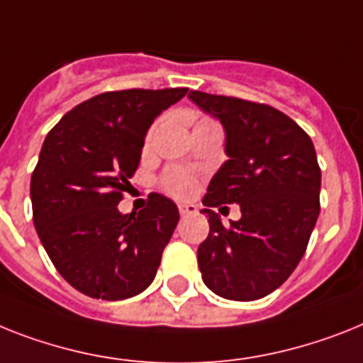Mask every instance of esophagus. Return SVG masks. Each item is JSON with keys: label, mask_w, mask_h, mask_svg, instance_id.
<instances>
[{"label": "esophagus", "mask_w": 363, "mask_h": 363, "mask_svg": "<svg viewBox=\"0 0 363 363\" xmlns=\"http://www.w3.org/2000/svg\"><path fill=\"white\" fill-rule=\"evenodd\" d=\"M178 209H179V215H182V217H187V215L199 213V208H196L194 203H179Z\"/></svg>", "instance_id": "esophagus-1"}]
</instances>
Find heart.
Listing matches in <instances>:
<instances>
[{
	"mask_svg": "<svg viewBox=\"0 0 363 363\" xmlns=\"http://www.w3.org/2000/svg\"><path fill=\"white\" fill-rule=\"evenodd\" d=\"M206 121V118H202ZM154 131V130H152ZM152 131H150L148 139L152 137ZM163 191H167L172 196H178V199H185L189 194L193 193L194 187H196V178H194L191 172L184 169H178V167H172V169L164 170V174L160 179Z\"/></svg>",
	"mask_w": 363,
	"mask_h": 363,
	"instance_id": "heart-1",
	"label": "heart"
}]
</instances>
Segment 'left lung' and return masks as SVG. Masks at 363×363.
Returning <instances> with one entry per match:
<instances>
[{
  "mask_svg": "<svg viewBox=\"0 0 363 363\" xmlns=\"http://www.w3.org/2000/svg\"><path fill=\"white\" fill-rule=\"evenodd\" d=\"M189 98L224 125L230 157L202 200L209 217L199 247L203 284L230 301H256L282 286L306 252L321 211L315 148L301 125L267 104L200 91ZM223 203L242 208L230 227L213 211Z\"/></svg>",
  "mask_w": 363,
  "mask_h": 363,
  "instance_id": "obj_1",
  "label": "left lung"
}]
</instances>
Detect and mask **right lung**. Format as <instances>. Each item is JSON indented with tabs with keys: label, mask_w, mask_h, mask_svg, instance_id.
<instances>
[{
	"label": "right lung",
	"mask_w": 363,
	"mask_h": 363,
	"mask_svg": "<svg viewBox=\"0 0 363 363\" xmlns=\"http://www.w3.org/2000/svg\"><path fill=\"white\" fill-rule=\"evenodd\" d=\"M187 89H128L92 96L46 135L31 176L33 223L48 256L83 295L122 301L154 282L179 213L152 193L145 209L118 202L139 167L145 135Z\"/></svg>",
	"instance_id": "obj_1"
}]
</instances>
